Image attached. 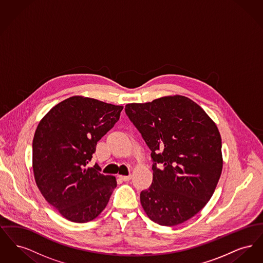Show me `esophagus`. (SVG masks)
I'll return each mask as SVG.
<instances>
[{
	"label": "esophagus",
	"mask_w": 263,
	"mask_h": 263,
	"mask_svg": "<svg viewBox=\"0 0 263 263\" xmlns=\"http://www.w3.org/2000/svg\"><path fill=\"white\" fill-rule=\"evenodd\" d=\"M119 178L124 181H128L131 179V175H119Z\"/></svg>",
	"instance_id": "34e87169"
}]
</instances>
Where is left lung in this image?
<instances>
[{
	"instance_id": "left-lung-1",
	"label": "left lung",
	"mask_w": 263,
	"mask_h": 263,
	"mask_svg": "<svg viewBox=\"0 0 263 263\" xmlns=\"http://www.w3.org/2000/svg\"><path fill=\"white\" fill-rule=\"evenodd\" d=\"M125 111L155 162L153 182L140 194L144 211L159 225L187 221L210 200L222 174L218 127L196 102L179 95L128 103Z\"/></svg>"
}]
</instances>
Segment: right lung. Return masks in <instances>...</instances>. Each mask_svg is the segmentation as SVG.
<instances>
[{
  "instance_id": "add662e5",
  "label": "right lung",
  "mask_w": 263,
  "mask_h": 263,
  "mask_svg": "<svg viewBox=\"0 0 263 263\" xmlns=\"http://www.w3.org/2000/svg\"><path fill=\"white\" fill-rule=\"evenodd\" d=\"M122 109V105L74 96L53 106L38 123L32 142L34 179L45 200L71 222L96 219L117 185L115 176L87 164Z\"/></svg>"
}]
</instances>
